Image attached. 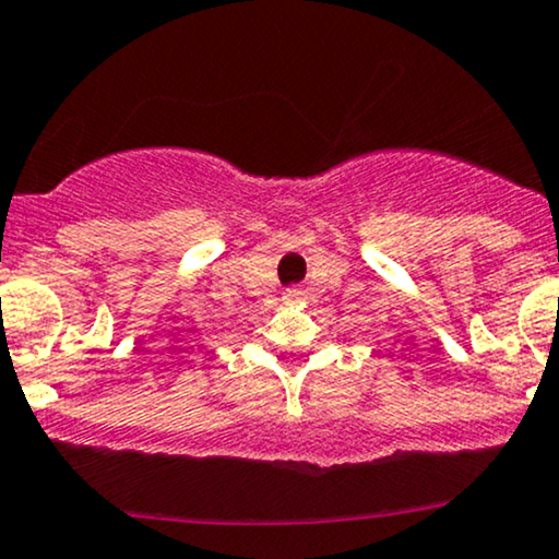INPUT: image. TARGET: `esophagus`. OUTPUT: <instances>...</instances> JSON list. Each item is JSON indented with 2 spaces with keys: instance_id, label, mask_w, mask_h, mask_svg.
I'll return each instance as SVG.
<instances>
[{
  "instance_id": "1",
  "label": "esophagus",
  "mask_w": 559,
  "mask_h": 559,
  "mask_svg": "<svg viewBox=\"0 0 559 559\" xmlns=\"http://www.w3.org/2000/svg\"><path fill=\"white\" fill-rule=\"evenodd\" d=\"M300 295H304V293H300L298 287H293V290H287V298H290V300H300Z\"/></svg>"
}]
</instances>
